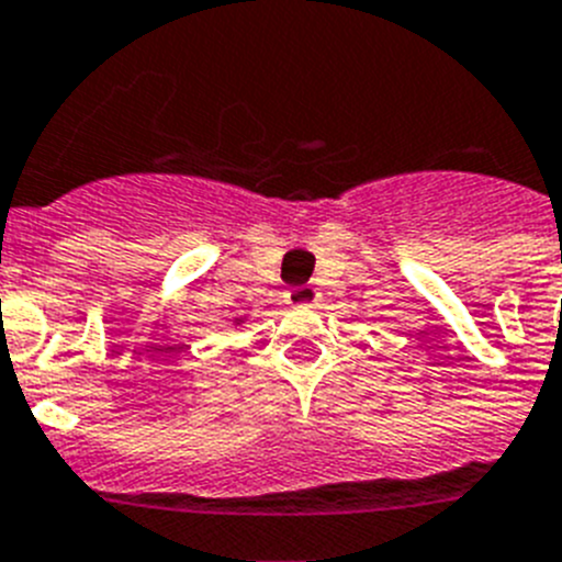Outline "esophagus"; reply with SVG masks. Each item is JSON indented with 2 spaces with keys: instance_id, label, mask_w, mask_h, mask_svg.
Here are the masks:
<instances>
[{
  "instance_id": "obj_1",
  "label": "esophagus",
  "mask_w": 562,
  "mask_h": 562,
  "mask_svg": "<svg viewBox=\"0 0 562 562\" xmlns=\"http://www.w3.org/2000/svg\"><path fill=\"white\" fill-rule=\"evenodd\" d=\"M319 300V291L314 285H296L288 288L285 291V302L288 305H294V308H302V305H314Z\"/></svg>"
}]
</instances>
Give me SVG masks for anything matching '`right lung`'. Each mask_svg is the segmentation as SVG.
I'll return each instance as SVG.
<instances>
[{
  "instance_id": "add662e5",
  "label": "right lung",
  "mask_w": 562,
  "mask_h": 562,
  "mask_svg": "<svg viewBox=\"0 0 562 562\" xmlns=\"http://www.w3.org/2000/svg\"><path fill=\"white\" fill-rule=\"evenodd\" d=\"M237 322H243V319H237Z\"/></svg>"
}]
</instances>
